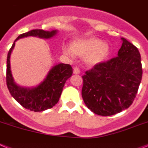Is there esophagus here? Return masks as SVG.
Returning a JSON list of instances; mask_svg holds the SVG:
<instances>
[{"mask_svg": "<svg viewBox=\"0 0 148 148\" xmlns=\"http://www.w3.org/2000/svg\"><path fill=\"white\" fill-rule=\"evenodd\" d=\"M80 68H79V67H77V66L74 67V74H80Z\"/></svg>", "mask_w": 148, "mask_h": 148, "instance_id": "1", "label": "esophagus"}]
</instances>
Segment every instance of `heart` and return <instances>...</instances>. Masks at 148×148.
<instances>
[{
    "instance_id": "1",
    "label": "heart",
    "mask_w": 148,
    "mask_h": 148,
    "mask_svg": "<svg viewBox=\"0 0 148 148\" xmlns=\"http://www.w3.org/2000/svg\"><path fill=\"white\" fill-rule=\"evenodd\" d=\"M71 48L64 47L63 52L68 55L79 56H87L86 61L90 64H95L105 60L109 54V47L99 38L91 37L77 38L71 43Z\"/></svg>"
}]
</instances>
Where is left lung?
Here are the masks:
<instances>
[{"mask_svg": "<svg viewBox=\"0 0 148 148\" xmlns=\"http://www.w3.org/2000/svg\"><path fill=\"white\" fill-rule=\"evenodd\" d=\"M117 56L95 64L83 77L82 97L89 110L110 116L127 109L135 99L142 77L138 48L122 38Z\"/></svg>", "mask_w": 148, "mask_h": 148, "instance_id": "left-lung-1", "label": "left lung"}]
</instances>
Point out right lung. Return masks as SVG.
Returning a JSON list of instances; mask_svg holds the SVG:
<instances>
[{
    "instance_id": "add662e5",
    "label": "right lung",
    "mask_w": 148,
    "mask_h": 148,
    "mask_svg": "<svg viewBox=\"0 0 148 148\" xmlns=\"http://www.w3.org/2000/svg\"><path fill=\"white\" fill-rule=\"evenodd\" d=\"M56 34V31L46 32L42 29H34L20 34L13 43L8 52L7 59V74L6 80L7 86L11 95L18 101L22 107L34 112L43 111L47 109L52 108L58 103L62 92L64 84L73 74V69L70 64H56L53 67L46 79L35 88H22L18 86L13 81L10 71L11 52L15 46V42L19 38L34 36L41 38H50Z\"/></svg>"
}]
</instances>
